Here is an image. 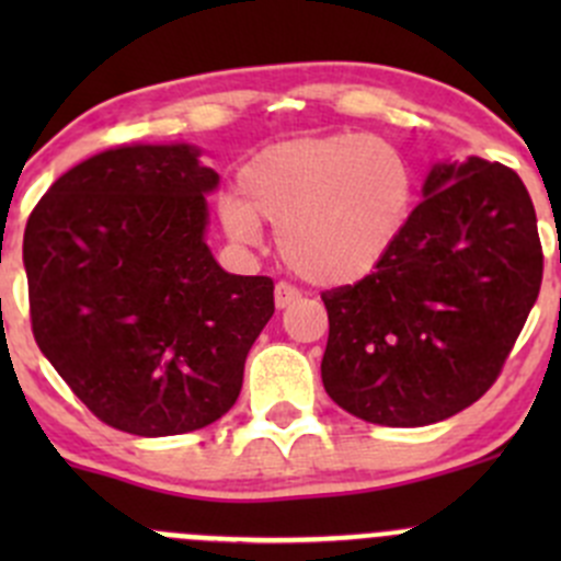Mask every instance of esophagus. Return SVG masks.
<instances>
[{"label": "esophagus", "mask_w": 561, "mask_h": 561, "mask_svg": "<svg viewBox=\"0 0 561 561\" xmlns=\"http://www.w3.org/2000/svg\"><path fill=\"white\" fill-rule=\"evenodd\" d=\"M298 298H301V293H298L293 285H287V282H279V285L274 287L276 309H287V307H290V304H296Z\"/></svg>", "instance_id": "esophagus-1"}]
</instances>
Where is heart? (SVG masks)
I'll use <instances>...</instances> for the list:
<instances>
[{"label":"heart","mask_w":561,"mask_h":561,"mask_svg":"<svg viewBox=\"0 0 561 561\" xmlns=\"http://www.w3.org/2000/svg\"><path fill=\"white\" fill-rule=\"evenodd\" d=\"M241 197L222 203L225 230L257 244L260 219L279 254L312 285L364 279L393 249L415 201V171L399 146L360 133L268 146L241 173Z\"/></svg>","instance_id":"b5f03b06"}]
</instances>
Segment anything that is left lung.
Returning <instances> with one entry per match:
<instances>
[{
    "label": "left lung",
    "instance_id": "8db88e82",
    "mask_svg": "<svg viewBox=\"0 0 561 561\" xmlns=\"http://www.w3.org/2000/svg\"><path fill=\"white\" fill-rule=\"evenodd\" d=\"M540 282L535 206L518 173L480 157L437 162L380 265L322 293V386L360 421H445L494 386Z\"/></svg>",
    "mask_w": 561,
    "mask_h": 561
}]
</instances>
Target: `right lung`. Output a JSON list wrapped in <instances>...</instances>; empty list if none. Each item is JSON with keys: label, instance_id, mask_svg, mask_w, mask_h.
Listing matches in <instances>:
<instances>
[{"label": "right lung", "instance_id": "1", "mask_svg": "<svg viewBox=\"0 0 561 561\" xmlns=\"http://www.w3.org/2000/svg\"><path fill=\"white\" fill-rule=\"evenodd\" d=\"M201 149L122 146L67 171L24 230L37 347L118 432L171 437L236 404L249 347L274 314L268 276L208 249Z\"/></svg>", "mask_w": 561, "mask_h": 561}]
</instances>
